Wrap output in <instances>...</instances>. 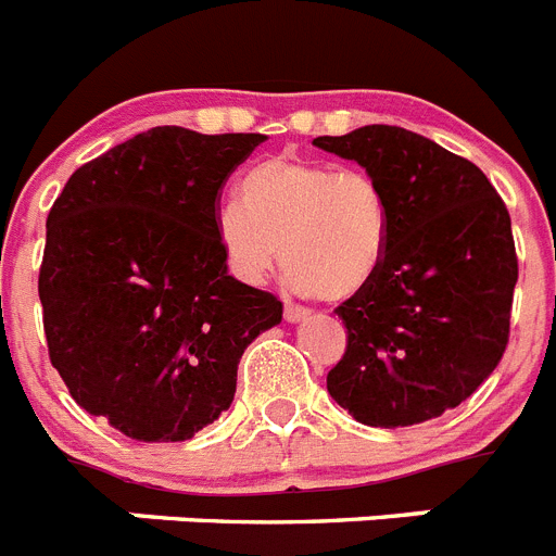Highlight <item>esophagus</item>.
Here are the masks:
<instances>
[{"label":"esophagus","mask_w":556,"mask_h":556,"mask_svg":"<svg viewBox=\"0 0 556 556\" xmlns=\"http://www.w3.org/2000/svg\"><path fill=\"white\" fill-rule=\"evenodd\" d=\"M283 320H287V323H303V320H308V312L303 306L287 303V306H283Z\"/></svg>","instance_id":"1"}]
</instances>
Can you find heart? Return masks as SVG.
<instances>
[{
  "instance_id": "1",
  "label": "heart",
  "mask_w": 556,
  "mask_h": 556,
  "mask_svg": "<svg viewBox=\"0 0 556 556\" xmlns=\"http://www.w3.org/2000/svg\"><path fill=\"white\" fill-rule=\"evenodd\" d=\"M390 233V198L370 172L289 152L250 166L239 203L214 214V242L239 281L264 283L283 262L294 292L326 301L370 287Z\"/></svg>"
}]
</instances>
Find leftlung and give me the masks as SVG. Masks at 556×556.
I'll list each match as a JSON object with an SVG mask.
<instances>
[{
	"label": "left lung",
	"instance_id": "8db88e82",
	"mask_svg": "<svg viewBox=\"0 0 556 556\" xmlns=\"http://www.w3.org/2000/svg\"><path fill=\"white\" fill-rule=\"evenodd\" d=\"M314 147L356 161L392 205L384 264L337 308L348 351L328 392L378 429L440 417L479 390L507 348L518 283L507 205L479 166L404 127H356Z\"/></svg>",
	"mask_w": 556,
	"mask_h": 556
}]
</instances>
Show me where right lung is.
<instances>
[{
  "label": "right lung",
  "mask_w": 556,
  "mask_h": 556,
  "mask_svg": "<svg viewBox=\"0 0 556 556\" xmlns=\"http://www.w3.org/2000/svg\"><path fill=\"white\" fill-rule=\"evenodd\" d=\"M262 132L164 125L88 161L47 217L38 298L52 367L88 415L180 443L230 406L244 348L281 301L228 275L214 214Z\"/></svg>",
  "instance_id": "right-lung-1"
}]
</instances>
